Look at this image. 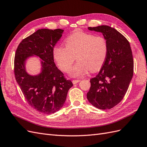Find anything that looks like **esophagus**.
<instances>
[{
	"mask_svg": "<svg viewBox=\"0 0 147 147\" xmlns=\"http://www.w3.org/2000/svg\"><path fill=\"white\" fill-rule=\"evenodd\" d=\"M80 82V80H72L73 84H76Z\"/></svg>",
	"mask_w": 147,
	"mask_h": 147,
	"instance_id": "obj_1",
	"label": "esophagus"
}]
</instances>
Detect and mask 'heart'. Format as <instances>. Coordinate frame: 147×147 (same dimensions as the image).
Returning a JSON list of instances; mask_svg holds the SVG:
<instances>
[{
  "label": "heart",
  "mask_w": 147,
  "mask_h": 147,
  "mask_svg": "<svg viewBox=\"0 0 147 147\" xmlns=\"http://www.w3.org/2000/svg\"><path fill=\"white\" fill-rule=\"evenodd\" d=\"M65 47L55 46L53 56L59 69L67 72L76 57L77 63L71 69L72 77H80L89 70L96 72L104 64L108 53L106 39L100 35L78 31L70 34L64 41Z\"/></svg>",
  "instance_id": "b5f03b06"
}]
</instances>
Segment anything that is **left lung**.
<instances>
[{
  "mask_svg": "<svg viewBox=\"0 0 147 147\" xmlns=\"http://www.w3.org/2000/svg\"><path fill=\"white\" fill-rule=\"evenodd\" d=\"M88 29L102 33L107 42L108 53L99 74L90 80L87 99L97 109H110L124 98L133 76L131 46L125 37L110 26L89 27Z\"/></svg>",
  "mask_w": 147,
  "mask_h": 147,
  "instance_id": "obj_1",
  "label": "left lung"
}]
</instances>
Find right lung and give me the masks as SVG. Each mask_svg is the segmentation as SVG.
<instances>
[{"mask_svg":"<svg viewBox=\"0 0 147 147\" xmlns=\"http://www.w3.org/2000/svg\"><path fill=\"white\" fill-rule=\"evenodd\" d=\"M64 30L38 29L21 42L15 53L14 74L28 103L38 112L51 114L63 106L73 83L66 79L54 62L53 50ZM32 54L43 60L42 72L37 76L26 73L24 63Z\"/></svg>","mask_w":147,"mask_h":147,"instance_id":"right-lung-1","label":"right lung"}]
</instances>
